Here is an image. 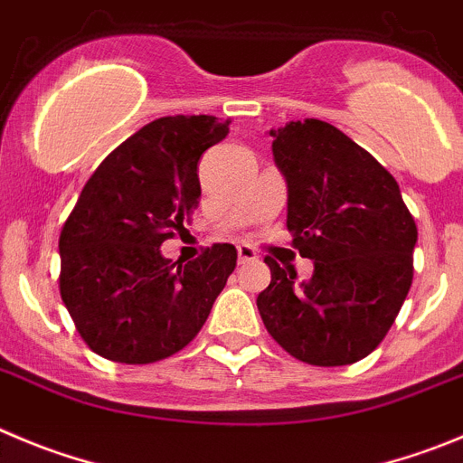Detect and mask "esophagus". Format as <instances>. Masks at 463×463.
<instances>
[{
  "mask_svg": "<svg viewBox=\"0 0 463 463\" xmlns=\"http://www.w3.org/2000/svg\"><path fill=\"white\" fill-rule=\"evenodd\" d=\"M237 258H240V265H244V262H256L258 253L249 244H240L237 246Z\"/></svg>",
  "mask_w": 463,
  "mask_h": 463,
  "instance_id": "obj_1",
  "label": "esophagus"
}]
</instances>
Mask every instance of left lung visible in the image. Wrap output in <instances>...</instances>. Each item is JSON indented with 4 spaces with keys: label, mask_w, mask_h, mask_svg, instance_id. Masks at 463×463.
Masks as SVG:
<instances>
[{
    "label": "left lung",
    "mask_w": 463,
    "mask_h": 463,
    "mask_svg": "<svg viewBox=\"0 0 463 463\" xmlns=\"http://www.w3.org/2000/svg\"><path fill=\"white\" fill-rule=\"evenodd\" d=\"M288 183V231L308 280L265 262L271 283L256 304L271 338L319 368L349 365L379 347L413 280L418 228L391 173L347 134L317 118L271 129Z\"/></svg>",
    "instance_id": "obj_1"
}]
</instances>
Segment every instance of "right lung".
<instances>
[{"label":"right lung","mask_w":463,"mask_h":463,"mask_svg":"<svg viewBox=\"0 0 463 463\" xmlns=\"http://www.w3.org/2000/svg\"><path fill=\"white\" fill-rule=\"evenodd\" d=\"M214 116H166L134 132L95 168L59 237L61 299L81 340L116 363L178 354L203 329L237 267L232 244L189 262L162 256L201 196L198 159L226 139Z\"/></svg>","instance_id":"add662e5"}]
</instances>
